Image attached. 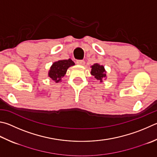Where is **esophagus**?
<instances>
[{
    "label": "esophagus",
    "instance_id": "obj_1",
    "mask_svg": "<svg viewBox=\"0 0 157 157\" xmlns=\"http://www.w3.org/2000/svg\"><path fill=\"white\" fill-rule=\"evenodd\" d=\"M76 63L79 65H84L85 64V62L84 60H82V59H78L76 61Z\"/></svg>",
    "mask_w": 157,
    "mask_h": 157
}]
</instances>
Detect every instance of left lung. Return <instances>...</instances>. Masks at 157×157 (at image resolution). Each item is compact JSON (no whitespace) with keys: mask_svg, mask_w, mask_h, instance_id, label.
Wrapping results in <instances>:
<instances>
[{"mask_svg":"<svg viewBox=\"0 0 157 157\" xmlns=\"http://www.w3.org/2000/svg\"><path fill=\"white\" fill-rule=\"evenodd\" d=\"M92 69H91V75L95 77V78L102 82V79L106 78V71L104 70V67L103 66H101L99 64H94L92 67Z\"/></svg>","mask_w":157,"mask_h":157,"instance_id":"8db88e82","label":"left lung"}]
</instances>
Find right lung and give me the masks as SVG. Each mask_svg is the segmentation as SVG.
<instances>
[{"label": "right lung", "instance_id": "obj_1", "mask_svg": "<svg viewBox=\"0 0 157 157\" xmlns=\"http://www.w3.org/2000/svg\"><path fill=\"white\" fill-rule=\"evenodd\" d=\"M74 64L75 63L71 59H63V60L54 62L50 69L49 76L53 81L59 82L66 74L68 68Z\"/></svg>", "mask_w": 157, "mask_h": 157}]
</instances>
